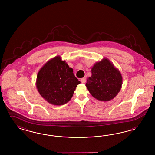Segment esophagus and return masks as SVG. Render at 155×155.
Segmentation results:
<instances>
[{"mask_svg":"<svg viewBox=\"0 0 155 155\" xmlns=\"http://www.w3.org/2000/svg\"><path fill=\"white\" fill-rule=\"evenodd\" d=\"M86 77H84V78H82L81 79V82L83 83V84H84V83L86 82Z\"/></svg>","mask_w":155,"mask_h":155,"instance_id":"obj_1","label":"esophagus"}]
</instances>
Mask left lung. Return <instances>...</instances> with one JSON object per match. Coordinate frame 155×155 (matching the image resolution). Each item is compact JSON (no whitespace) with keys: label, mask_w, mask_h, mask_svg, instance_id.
Returning <instances> with one entry per match:
<instances>
[{"label":"left lung","mask_w":155,"mask_h":155,"mask_svg":"<svg viewBox=\"0 0 155 155\" xmlns=\"http://www.w3.org/2000/svg\"><path fill=\"white\" fill-rule=\"evenodd\" d=\"M120 71L107 58L95 63L91 68V76L86 86L94 98L107 102L114 98L122 88Z\"/></svg>","instance_id":"obj_1"}]
</instances>
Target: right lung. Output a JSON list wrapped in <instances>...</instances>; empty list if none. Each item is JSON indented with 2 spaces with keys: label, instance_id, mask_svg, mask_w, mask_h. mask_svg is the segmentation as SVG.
I'll return each mask as SVG.
<instances>
[{
  "label": "right lung",
  "instance_id": "obj_1",
  "mask_svg": "<svg viewBox=\"0 0 155 155\" xmlns=\"http://www.w3.org/2000/svg\"><path fill=\"white\" fill-rule=\"evenodd\" d=\"M80 83L73 69L57 56L47 62L38 71L36 85L38 93L48 103L60 106L71 100Z\"/></svg>",
  "mask_w": 155,
  "mask_h": 155
}]
</instances>
